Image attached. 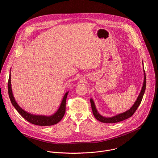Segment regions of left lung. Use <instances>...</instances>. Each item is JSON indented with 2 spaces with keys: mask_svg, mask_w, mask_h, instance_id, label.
<instances>
[{
  "mask_svg": "<svg viewBox=\"0 0 158 158\" xmlns=\"http://www.w3.org/2000/svg\"><path fill=\"white\" fill-rule=\"evenodd\" d=\"M143 71H144V82H143V87L141 89V91L139 95L138 96L136 101H135L134 104H133V106L129 110H126V112H123V113H121V114H119L113 117H110V118L104 117V116H101L98 112L96 106H95V104H94L93 99H90V102H91V108H92V110H93V113L96 119H98V121H99L102 123H118V122L124 121L126 119H128L129 118L131 117L134 114L135 111L137 110L138 107H139V106L140 105V104L141 102L143 95L144 94L145 90H146V74H145V71H144V69H143Z\"/></svg>",
  "mask_w": 158,
  "mask_h": 158,
  "instance_id": "obj_1",
  "label": "left lung"
}]
</instances>
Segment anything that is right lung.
Wrapping results in <instances>:
<instances>
[{"mask_svg":"<svg viewBox=\"0 0 158 158\" xmlns=\"http://www.w3.org/2000/svg\"><path fill=\"white\" fill-rule=\"evenodd\" d=\"M10 76L8 81V93L10 100L11 101L12 104L13 106L15 108V109L18 111L19 113L26 120H27L28 122L38 126H52L54 124H56L58 123L63 118V116L65 114V103H66V99L67 94H68L69 92H67L62 101V102L60 104V106L59 108V109L57 110L56 113H54L53 115L50 116H41V115H34L32 114L29 112L25 111L24 109H22L17 103L15 101L14 97L12 94V91L11 88V78H10Z\"/></svg>","mask_w":158,"mask_h":158,"instance_id":"right-lung-1","label":"right lung"}]
</instances>
